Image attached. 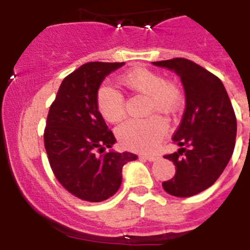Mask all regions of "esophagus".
<instances>
[{
  "label": "esophagus",
  "mask_w": 250,
  "mask_h": 250,
  "mask_svg": "<svg viewBox=\"0 0 250 250\" xmlns=\"http://www.w3.org/2000/svg\"><path fill=\"white\" fill-rule=\"evenodd\" d=\"M143 158H144L145 160H147V161H156V160H159V159H160L158 155H144Z\"/></svg>",
  "instance_id": "esophagus-1"
}]
</instances>
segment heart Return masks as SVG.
Masks as SVG:
<instances>
[{
    "instance_id": "b5f03b06",
    "label": "heart",
    "mask_w": 250,
    "mask_h": 250,
    "mask_svg": "<svg viewBox=\"0 0 250 250\" xmlns=\"http://www.w3.org/2000/svg\"><path fill=\"white\" fill-rule=\"evenodd\" d=\"M120 83L131 91L146 96L147 112L171 114L182 104V91L178 86L147 68H135L126 72L120 77ZM96 103L99 112L106 121L116 124L125 118L123 95L111 86H101ZM167 129V123L160 116H150L125 123L118 129V136L126 149L151 151L164 138Z\"/></svg>"
}]
</instances>
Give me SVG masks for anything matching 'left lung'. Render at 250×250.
<instances>
[{
    "label": "left lung",
    "mask_w": 250,
    "mask_h": 250,
    "mask_svg": "<svg viewBox=\"0 0 250 250\" xmlns=\"http://www.w3.org/2000/svg\"><path fill=\"white\" fill-rule=\"evenodd\" d=\"M175 72L185 91V110L173 141L178 151L165 155L175 165L173 179L163 183L167 194L189 198L218 180L228 165L237 136V119L222 81L190 60L156 61Z\"/></svg>",
    "instance_id": "8db88e82"
}]
</instances>
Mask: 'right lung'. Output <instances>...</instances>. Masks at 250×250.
I'll use <instances>...</instances> for the list:
<instances>
[{
	"mask_svg": "<svg viewBox=\"0 0 250 250\" xmlns=\"http://www.w3.org/2000/svg\"><path fill=\"white\" fill-rule=\"evenodd\" d=\"M123 65L80 66L63 79L47 115L43 140L51 169L66 190L86 202L114 195L123 182V167L138 159L129 151L103 154L116 139L99 112L98 91L104 79Z\"/></svg>",
	"mask_w": 250,
	"mask_h": 250,
	"instance_id": "1",
	"label": "right lung"
}]
</instances>
